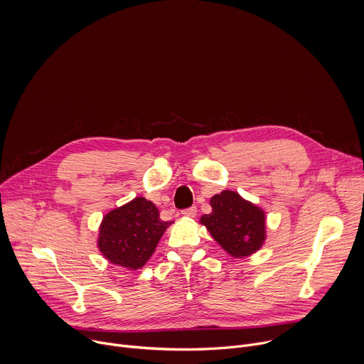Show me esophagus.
<instances>
[{
    "instance_id": "34e87169",
    "label": "esophagus",
    "mask_w": 364,
    "mask_h": 364,
    "mask_svg": "<svg viewBox=\"0 0 364 364\" xmlns=\"http://www.w3.org/2000/svg\"><path fill=\"white\" fill-rule=\"evenodd\" d=\"M183 215H184L186 218H196L197 209H196V207H188V209H184V210H183Z\"/></svg>"
}]
</instances>
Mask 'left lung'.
Segmentation results:
<instances>
[{
    "instance_id": "8db88e82",
    "label": "left lung",
    "mask_w": 364,
    "mask_h": 364,
    "mask_svg": "<svg viewBox=\"0 0 364 364\" xmlns=\"http://www.w3.org/2000/svg\"><path fill=\"white\" fill-rule=\"evenodd\" d=\"M212 213L200 223L232 256L245 257L261 249L265 240V213L237 193L223 190L210 198Z\"/></svg>"
}]
</instances>
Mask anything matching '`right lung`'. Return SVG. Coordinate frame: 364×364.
Listing matches in <instances>:
<instances>
[{"label":"right lung","instance_id":"obj_1","mask_svg":"<svg viewBox=\"0 0 364 364\" xmlns=\"http://www.w3.org/2000/svg\"><path fill=\"white\" fill-rule=\"evenodd\" d=\"M171 223L160 219L152 201L136 197L103 218L99 250L112 264L128 269L142 268Z\"/></svg>","mask_w":364,"mask_h":364}]
</instances>
